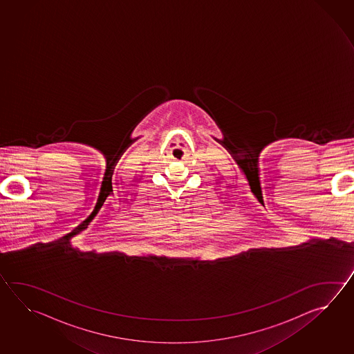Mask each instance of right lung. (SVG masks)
I'll use <instances>...</instances> for the list:
<instances>
[{
  "instance_id": "right-lung-1",
  "label": "right lung",
  "mask_w": 354,
  "mask_h": 354,
  "mask_svg": "<svg viewBox=\"0 0 354 354\" xmlns=\"http://www.w3.org/2000/svg\"><path fill=\"white\" fill-rule=\"evenodd\" d=\"M93 214V212H92ZM91 214L90 216L88 218H86L83 223H81L80 225L77 226V227H75L71 233L67 234V238H73V236H75V235H78V234L82 233L83 230L84 229H87V226L90 225L91 221H92V218H93V215Z\"/></svg>"
}]
</instances>
